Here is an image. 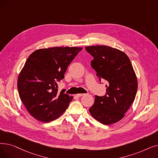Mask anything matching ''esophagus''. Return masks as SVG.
<instances>
[{"label":"esophagus","mask_w":158,"mask_h":158,"mask_svg":"<svg viewBox=\"0 0 158 158\" xmlns=\"http://www.w3.org/2000/svg\"><path fill=\"white\" fill-rule=\"evenodd\" d=\"M85 95V94H76L75 95H76V97L79 98V97H81V96H83Z\"/></svg>","instance_id":"34e87169"}]
</instances>
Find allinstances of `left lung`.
<instances>
[{"label": "left lung", "mask_w": 158, "mask_h": 158, "mask_svg": "<svg viewBox=\"0 0 158 158\" xmlns=\"http://www.w3.org/2000/svg\"><path fill=\"white\" fill-rule=\"evenodd\" d=\"M93 56L91 66L101 79L108 81L104 96L95 95L89 109L92 117L103 125L114 124L125 116L133 103L138 80L131 62L121 50L105 45L85 47Z\"/></svg>", "instance_id": "obj_1"}]
</instances>
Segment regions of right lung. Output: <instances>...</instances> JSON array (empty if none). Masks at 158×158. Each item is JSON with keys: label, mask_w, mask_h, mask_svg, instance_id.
Returning a JSON list of instances; mask_svg holds the SVG:
<instances>
[{"label": "right lung", "mask_w": 158, "mask_h": 158, "mask_svg": "<svg viewBox=\"0 0 158 158\" xmlns=\"http://www.w3.org/2000/svg\"><path fill=\"white\" fill-rule=\"evenodd\" d=\"M81 47H53L33 52L27 59L17 81L19 97L33 117L44 123L56 119L73 97L59 92L57 83Z\"/></svg>", "instance_id": "add662e5"}]
</instances>
